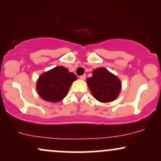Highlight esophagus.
<instances>
[{
  "label": "esophagus",
  "mask_w": 161,
  "mask_h": 161,
  "mask_svg": "<svg viewBox=\"0 0 161 161\" xmlns=\"http://www.w3.org/2000/svg\"><path fill=\"white\" fill-rule=\"evenodd\" d=\"M86 75H80V76H79V79H82V80H85V79H86Z\"/></svg>",
  "instance_id": "34e87169"
}]
</instances>
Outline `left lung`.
Returning <instances> with one entry per match:
<instances>
[{"label":"left lung","mask_w":161,"mask_h":161,"mask_svg":"<svg viewBox=\"0 0 161 161\" xmlns=\"http://www.w3.org/2000/svg\"><path fill=\"white\" fill-rule=\"evenodd\" d=\"M86 82L93 97L100 102L114 101L121 91L120 80L103 67L93 70L92 76L87 79Z\"/></svg>","instance_id":"8db88e82"}]
</instances>
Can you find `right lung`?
<instances>
[{
	"label": "right lung",
	"mask_w": 161,
	"mask_h": 161,
	"mask_svg": "<svg viewBox=\"0 0 161 161\" xmlns=\"http://www.w3.org/2000/svg\"><path fill=\"white\" fill-rule=\"evenodd\" d=\"M76 79V75L64 66H56L40 75L36 84L37 92L46 101L59 102L66 97Z\"/></svg>",
	"instance_id": "obj_1"
}]
</instances>
